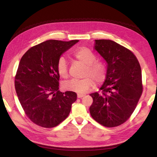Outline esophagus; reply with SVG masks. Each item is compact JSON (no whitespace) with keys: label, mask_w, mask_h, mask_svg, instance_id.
Here are the masks:
<instances>
[{"label":"esophagus","mask_w":157,"mask_h":157,"mask_svg":"<svg viewBox=\"0 0 157 157\" xmlns=\"http://www.w3.org/2000/svg\"><path fill=\"white\" fill-rule=\"evenodd\" d=\"M82 97H84V95L83 94H78V98H82Z\"/></svg>","instance_id":"1"}]
</instances>
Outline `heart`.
Returning a JSON list of instances; mask_svg holds the SVG:
<instances>
[{
	"label": "heart",
	"mask_w": 157,
	"mask_h": 157,
	"mask_svg": "<svg viewBox=\"0 0 157 157\" xmlns=\"http://www.w3.org/2000/svg\"><path fill=\"white\" fill-rule=\"evenodd\" d=\"M73 57L79 62L86 65L84 77L82 79H71L64 82L63 87L65 90L74 91L78 94H84L94 86L95 81L97 84L105 81L107 76V68L105 63L96 60V56L91 50L86 47H79L73 53ZM57 69L58 74L63 78L68 75V63L64 57H60L58 60Z\"/></svg>",
	"instance_id": "b5f03b06"
}]
</instances>
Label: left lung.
Here are the masks:
<instances>
[{
	"mask_svg": "<svg viewBox=\"0 0 157 157\" xmlns=\"http://www.w3.org/2000/svg\"><path fill=\"white\" fill-rule=\"evenodd\" d=\"M94 49L107 62L102 93L90 94L89 111L98 123L113 127L124 123L136 108L143 92L141 69L136 57L126 48L107 39L95 40Z\"/></svg>",
	"mask_w": 157,
	"mask_h": 157,
	"instance_id": "1",
	"label": "left lung"
}]
</instances>
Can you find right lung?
Wrapping results in <instances>:
<instances>
[{"mask_svg":"<svg viewBox=\"0 0 157 157\" xmlns=\"http://www.w3.org/2000/svg\"><path fill=\"white\" fill-rule=\"evenodd\" d=\"M79 40H48L32 47L18 64L15 89L26 115L37 125L51 128L67 118L76 93L59 91L57 65L63 52Z\"/></svg>","mask_w":157,"mask_h":157,"instance_id":"obj_1","label":"right lung"}]
</instances>
